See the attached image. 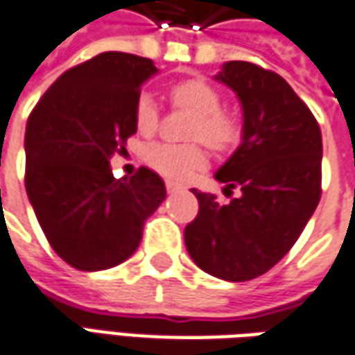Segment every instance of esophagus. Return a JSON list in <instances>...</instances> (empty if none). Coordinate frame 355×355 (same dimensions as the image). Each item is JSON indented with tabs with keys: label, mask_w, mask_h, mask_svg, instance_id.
I'll return each instance as SVG.
<instances>
[{
	"label": "esophagus",
	"mask_w": 355,
	"mask_h": 355,
	"mask_svg": "<svg viewBox=\"0 0 355 355\" xmlns=\"http://www.w3.org/2000/svg\"><path fill=\"white\" fill-rule=\"evenodd\" d=\"M165 189H166V192H168V194H173V192H178V190H182V187H180L178 182H173V180H166Z\"/></svg>",
	"instance_id": "obj_1"
}]
</instances>
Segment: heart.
<instances>
[{
  "instance_id": "heart-1",
  "label": "heart",
  "mask_w": 355,
  "mask_h": 355,
  "mask_svg": "<svg viewBox=\"0 0 355 355\" xmlns=\"http://www.w3.org/2000/svg\"><path fill=\"white\" fill-rule=\"evenodd\" d=\"M168 96L177 107H182L194 116L187 133L190 141H202L216 153H227L238 145L243 133V123L234 112L224 110L222 94L206 80H180L171 86ZM133 116L137 131L143 135H151L157 129L159 110L151 94H141L137 98ZM145 161L163 177L184 180L206 165V151L198 143H153L145 151Z\"/></svg>"
}]
</instances>
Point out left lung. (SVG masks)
<instances>
[{"instance_id":"8db88e82","label":"left lung","mask_w":355,"mask_h":355,"mask_svg":"<svg viewBox=\"0 0 355 355\" xmlns=\"http://www.w3.org/2000/svg\"><path fill=\"white\" fill-rule=\"evenodd\" d=\"M216 80L243 105V141L218 173L220 202L198 192V214L184 243L202 271L224 281H251L281 261L299 239L322 194V133L309 105L273 70L226 62Z\"/></svg>"}]
</instances>
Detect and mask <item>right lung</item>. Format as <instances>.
<instances>
[{"label":"right lung","instance_id":"add662e5","mask_svg":"<svg viewBox=\"0 0 355 355\" xmlns=\"http://www.w3.org/2000/svg\"><path fill=\"white\" fill-rule=\"evenodd\" d=\"M151 58L102 53L68 68L33 107L25 129V189L56 255L80 271H102L133 255L145 220L165 200L163 178L141 166L114 178L125 151Z\"/></svg>","mask_w":355,"mask_h":355}]
</instances>
